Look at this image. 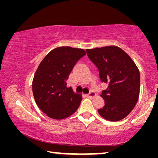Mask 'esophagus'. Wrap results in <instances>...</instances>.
<instances>
[{
  "label": "esophagus",
  "mask_w": 158,
  "mask_h": 158,
  "mask_svg": "<svg viewBox=\"0 0 158 158\" xmlns=\"http://www.w3.org/2000/svg\"><path fill=\"white\" fill-rule=\"evenodd\" d=\"M95 95H96L95 93L91 91V92H90V93H89V94L87 95V97L89 98H93V97H95Z\"/></svg>",
  "instance_id": "1"
}]
</instances>
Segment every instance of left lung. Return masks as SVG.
<instances>
[{
	"label": "left lung",
	"instance_id": "left-lung-1",
	"mask_svg": "<svg viewBox=\"0 0 158 158\" xmlns=\"http://www.w3.org/2000/svg\"><path fill=\"white\" fill-rule=\"evenodd\" d=\"M86 52L98 67L101 81L109 85L100 95L105 103L98 110L99 114L109 121H121L132 111L138 101L139 70L130 56L118 47L88 49Z\"/></svg>",
	"mask_w": 158,
	"mask_h": 158
}]
</instances>
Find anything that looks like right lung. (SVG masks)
Instances as JSON below:
<instances>
[{"instance_id":"1","label":"right lung","mask_w":158,"mask_h":158,"mask_svg":"<svg viewBox=\"0 0 158 158\" xmlns=\"http://www.w3.org/2000/svg\"><path fill=\"white\" fill-rule=\"evenodd\" d=\"M86 54L83 49L71 47L55 48L41 61L32 84L38 107L53 119L73 115L81 104L82 96L67 87V80L74 65Z\"/></svg>"}]
</instances>
